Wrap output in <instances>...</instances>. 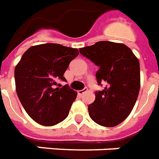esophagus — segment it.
<instances>
[{
    "instance_id": "obj_1",
    "label": "esophagus",
    "mask_w": 159,
    "mask_h": 159,
    "mask_svg": "<svg viewBox=\"0 0 159 159\" xmlns=\"http://www.w3.org/2000/svg\"><path fill=\"white\" fill-rule=\"evenodd\" d=\"M88 91V89L87 88H84V89H81V90H79L78 91V94L79 95H82L83 93H84L85 92H87Z\"/></svg>"
}]
</instances>
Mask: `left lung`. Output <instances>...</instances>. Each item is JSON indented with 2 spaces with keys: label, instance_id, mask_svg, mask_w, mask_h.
<instances>
[{
  "label": "left lung",
  "instance_id": "1",
  "mask_svg": "<svg viewBox=\"0 0 159 159\" xmlns=\"http://www.w3.org/2000/svg\"><path fill=\"white\" fill-rule=\"evenodd\" d=\"M80 52L98 66V84H107L95 93L94 102L88 107L89 116L102 126L119 125L130 115L139 95V60L125 44L109 41L82 48Z\"/></svg>",
  "mask_w": 159,
  "mask_h": 159
}]
</instances>
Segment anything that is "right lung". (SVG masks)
Wrapping results in <instances>:
<instances>
[{
	"mask_svg": "<svg viewBox=\"0 0 159 159\" xmlns=\"http://www.w3.org/2000/svg\"><path fill=\"white\" fill-rule=\"evenodd\" d=\"M78 55L77 48L57 43L33 46L24 53L15 69V89L34 121L52 126L67 117L77 93L68 84L56 85L60 80H66L64 73Z\"/></svg>",
	"mask_w": 159,
	"mask_h": 159,
	"instance_id": "add662e5",
	"label": "right lung"
}]
</instances>
